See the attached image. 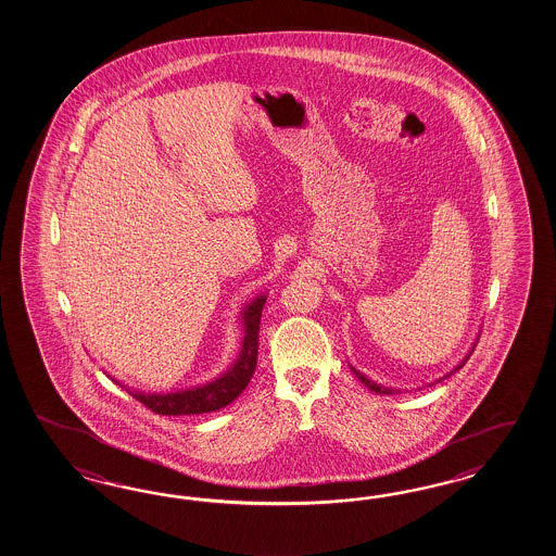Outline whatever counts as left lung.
Returning <instances> with one entry per match:
<instances>
[{
	"label": "left lung",
	"instance_id": "1",
	"mask_svg": "<svg viewBox=\"0 0 556 556\" xmlns=\"http://www.w3.org/2000/svg\"><path fill=\"white\" fill-rule=\"evenodd\" d=\"M462 366H464V362H462ZM462 366L456 367V369H460ZM353 369V367H352ZM353 374L359 378V381L366 386V388H369L371 392L376 393H393V390H390V388H381V386H378V383H374L371 379H367L366 376H362L357 369H353Z\"/></svg>",
	"mask_w": 556,
	"mask_h": 556
}]
</instances>
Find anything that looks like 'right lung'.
<instances>
[{"label":"right lung","instance_id":"obj_1","mask_svg":"<svg viewBox=\"0 0 556 556\" xmlns=\"http://www.w3.org/2000/svg\"><path fill=\"white\" fill-rule=\"evenodd\" d=\"M265 305V298H257L251 305H247L243 313L244 339L239 359L232 364L227 374L206 383L203 388L185 390L177 393H128L136 397L142 406L161 416H190V414H206L220 407L229 406L235 397H239L247 383L253 378L257 367L258 324L261 312Z\"/></svg>","mask_w":556,"mask_h":556}]
</instances>
